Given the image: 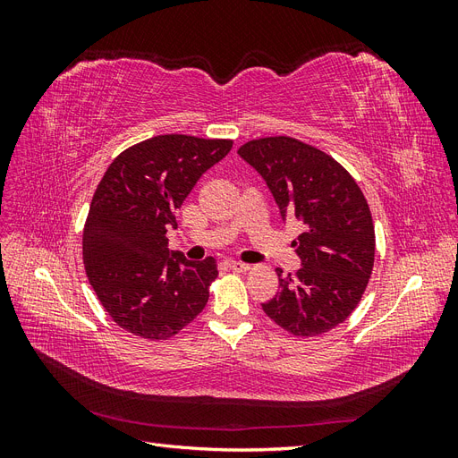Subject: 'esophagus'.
Listing matches in <instances>:
<instances>
[{"mask_svg":"<svg viewBox=\"0 0 458 458\" xmlns=\"http://www.w3.org/2000/svg\"><path fill=\"white\" fill-rule=\"evenodd\" d=\"M227 267L233 269V271H248L250 269V266L248 263H242V261H234V259H227Z\"/></svg>","mask_w":458,"mask_h":458,"instance_id":"1","label":"esophagus"}]
</instances>
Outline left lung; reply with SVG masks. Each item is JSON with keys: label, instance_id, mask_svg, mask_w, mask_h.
<instances>
[{"label": "left lung", "instance_id": "obj_1", "mask_svg": "<svg viewBox=\"0 0 458 458\" xmlns=\"http://www.w3.org/2000/svg\"><path fill=\"white\" fill-rule=\"evenodd\" d=\"M239 157L263 177L283 221L301 225L293 241L301 267L279 271V293L261 308L294 336L323 335L357 308L372 273L374 227L363 192L335 158L293 137L248 141Z\"/></svg>", "mask_w": 458, "mask_h": 458}]
</instances>
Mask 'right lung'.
Returning <instances> with one entry per match:
<instances>
[{"mask_svg": "<svg viewBox=\"0 0 458 458\" xmlns=\"http://www.w3.org/2000/svg\"><path fill=\"white\" fill-rule=\"evenodd\" d=\"M233 141L157 135L123 150L97 187L84 229L88 279L113 321L131 335L165 340L206 306L214 258L191 261L168 250L182 208L200 175Z\"/></svg>", "mask_w": 458, "mask_h": 458, "instance_id": "1", "label": "right lung"}]
</instances>
